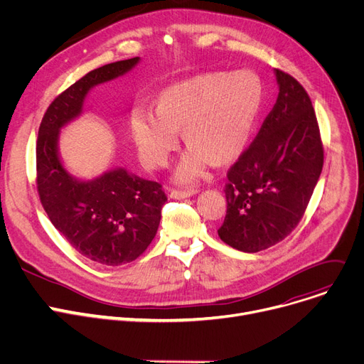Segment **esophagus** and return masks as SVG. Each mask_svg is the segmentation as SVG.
Masks as SVG:
<instances>
[{"mask_svg":"<svg viewBox=\"0 0 364 364\" xmlns=\"http://www.w3.org/2000/svg\"><path fill=\"white\" fill-rule=\"evenodd\" d=\"M198 189L196 188H188V189H172L170 191V198H176V200H181V198H188L191 196L197 194Z\"/></svg>","mask_w":364,"mask_h":364,"instance_id":"esophagus-1","label":"esophagus"}]
</instances>
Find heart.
I'll list each match as a JSON object with an SVG mask.
<instances>
[{
  "instance_id": "heart-1",
  "label": "heart",
  "mask_w": 364,
  "mask_h": 364,
  "mask_svg": "<svg viewBox=\"0 0 364 364\" xmlns=\"http://www.w3.org/2000/svg\"><path fill=\"white\" fill-rule=\"evenodd\" d=\"M262 83L248 70L204 72L164 88L154 100V114L135 109L127 131L146 168L164 167L179 145L189 151L176 170L192 181L207 167L226 166L244 151L262 105Z\"/></svg>"
}]
</instances>
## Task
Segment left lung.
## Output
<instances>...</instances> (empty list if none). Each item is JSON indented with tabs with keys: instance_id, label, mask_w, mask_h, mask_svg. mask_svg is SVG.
I'll list each match as a JSON object with an SVG mask.
<instances>
[{
	"instance_id": "left-lung-1",
	"label": "left lung",
	"mask_w": 364,
	"mask_h": 364,
	"mask_svg": "<svg viewBox=\"0 0 364 364\" xmlns=\"http://www.w3.org/2000/svg\"><path fill=\"white\" fill-rule=\"evenodd\" d=\"M279 94L257 136L228 170L218 233L244 252L285 240L304 216L323 167V144L303 85L276 69Z\"/></svg>"
}]
</instances>
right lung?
Here are the masks:
<instances>
[{"label": "right lung", "mask_w": 364, "mask_h": 364, "mask_svg": "<svg viewBox=\"0 0 364 364\" xmlns=\"http://www.w3.org/2000/svg\"><path fill=\"white\" fill-rule=\"evenodd\" d=\"M139 57L105 64L63 91L42 117L36 139V189L54 228L79 254L105 266L136 260L154 240L167 201L159 182L124 168L82 182L64 170L57 141L61 127L82 112L88 91L129 72Z\"/></svg>", "instance_id": "right-lung-1"}]
</instances>
